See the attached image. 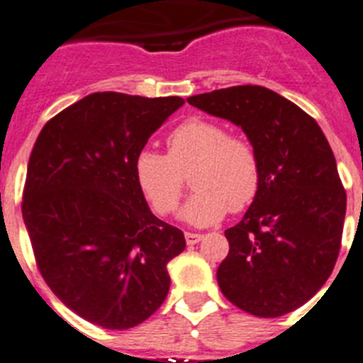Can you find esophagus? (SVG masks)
<instances>
[{
	"label": "esophagus",
	"instance_id": "esophagus-1",
	"mask_svg": "<svg viewBox=\"0 0 363 363\" xmlns=\"http://www.w3.org/2000/svg\"><path fill=\"white\" fill-rule=\"evenodd\" d=\"M203 239V234H196V232H185V241L187 245H196Z\"/></svg>",
	"mask_w": 363,
	"mask_h": 363
}]
</instances>
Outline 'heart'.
<instances>
[{
    "label": "heart",
    "instance_id": "b5f03b06",
    "mask_svg": "<svg viewBox=\"0 0 363 363\" xmlns=\"http://www.w3.org/2000/svg\"><path fill=\"white\" fill-rule=\"evenodd\" d=\"M167 155L144 149L135 160V178L152 211L171 214L184 194V174L192 169L194 194L179 218L194 227H208L223 216L241 212L254 201L261 185V164L252 142L228 135L207 118H189L172 129Z\"/></svg>",
    "mask_w": 363,
    "mask_h": 363
}]
</instances>
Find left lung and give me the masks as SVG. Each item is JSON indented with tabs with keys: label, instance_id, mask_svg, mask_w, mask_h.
I'll list each match as a JSON object with an SVG mask.
<instances>
[{
	"label": "left lung",
	"instance_id": "8db88e82",
	"mask_svg": "<svg viewBox=\"0 0 363 363\" xmlns=\"http://www.w3.org/2000/svg\"><path fill=\"white\" fill-rule=\"evenodd\" d=\"M187 102L245 131L261 164L247 214L225 230L223 295L274 318L301 308L328 281L340 252L345 191L328 138L308 113L262 86H232Z\"/></svg>",
	"mask_w": 363,
	"mask_h": 363
}]
</instances>
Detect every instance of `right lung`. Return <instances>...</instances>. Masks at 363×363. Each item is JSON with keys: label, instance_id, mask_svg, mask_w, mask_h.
<instances>
[{"label": "right lung", "instance_id": "obj_1", "mask_svg": "<svg viewBox=\"0 0 363 363\" xmlns=\"http://www.w3.org/2000/svg\"><path fill=\"white\" fill-rule=\"evenodd\" d=\"M184 102L91 93L46 122L32 149L21 211L38 268L91 324L135 328L167 297V262L185 238L151 212L135 160Z\"/></svg>", "mask_w": 363, "mask_h": 363}]
</instances>
